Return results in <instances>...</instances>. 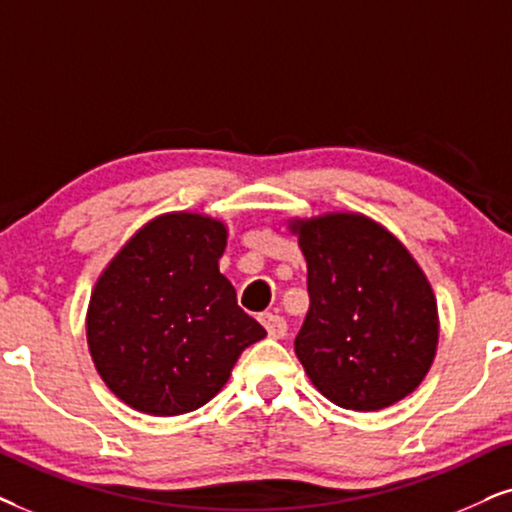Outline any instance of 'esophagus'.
I'll use <instances>...</instances> for the list:
<instances>
[{"label": "esophagus", "mask_w": 512, "mask_h": 512, "mask_svg": "<svg viewBox=\"0 0 512 512\" xmlns=\"http://www.w3.org/2000/svg\"><path fill=\"white\" fill-rule=\"evenodd\" d=\"M260 321H262V326L267 328L269 338H274V340H281L283 335L288 333V323H286V319H283V316H278V314H271V312H264V314L260 316Z\"/></svg>", "instance_id": "1"}]
</instances>
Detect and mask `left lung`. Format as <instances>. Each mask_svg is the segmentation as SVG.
I'll list each match as a JSON object with an SVG mask.
<instances>
[{
    "instance_id": "1",
    "label": "left lung",
    "mask_w": 512,
    "mask_h": 512,
    "mask_svg": "<svg viewBox=\"0 0 512 512\" xmlns=\"http://www.w3.org/2000/svg\"><path fill=\"white\" fill-rule=\"evenodd\" d=\"M307 260L309 312L295 354L316 390L352 411L404 399L428 375L437 300L411 252L357 212L293 219Z\"/></svg>"
}]
</instances>
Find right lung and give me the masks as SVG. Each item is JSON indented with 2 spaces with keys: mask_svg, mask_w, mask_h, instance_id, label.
<instances>
[{
  "mask_svg": "<svg viewBox=\"0 0 512 512\" xmlns=\"http://www.w3.org/2000/svg\"><path fill=\"white\" fill-rule=\"evenodd\" d=\"M226 226L196 212L148 222L103 269L87 309V345L115 397L148 416L200 409L267 331L219 274Z\"/></svg>",
  "mask_w": 512,
  "mask_h": 512,
  "instance_id": "1",
  "label": "right lung"
}]
</instances>
